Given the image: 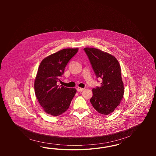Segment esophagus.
I'll return each instance as SVG.
<instances>
[{"mask_svg":"<svg viewBox=\"0 0 156 156\" xmlns=\"http://www.w3.org/2000/svg\"><path fill=\"white\" fill-rule=\"evenodd\" d=\"M84 90V88H80V87H78V88H77V90L78 91V92H82V91H83Z\"/></svg>","mask_w":156,"mask_h":156,"instance_id":"1","label":"esophagus"}]
</instances>
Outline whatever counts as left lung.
<instances>
[{
    "instance_id": "1",
    "label": "left lung",
    "mask_w": 156,
    "mask_h": 156,
    "mask_svg": "<svg viewBox=\"0 0 156 156\" xmlns=\"http://www.w3.org/2000/svg\"><path fill=\"white\" fill-rule=\"evenodd\" d=\"M97 78L102 82L101 87L92 89L90 102L102 115H109L118 106L124 94V87L118 61L111 54L95 48H85Z\"/></svg>"
}]
</instances>
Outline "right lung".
I'll return each instance as SVG.
<instances>
[{"mask_svg":"<svg viewBox=\"0 0 156 156\" xmlns=\"http://www.w3.org/2000/svg\"><path fill=\"white\" fill-rule=\"evenodd\" d=\"M78 48H65L47 57L41 62L34 81L37 100L47 113L57 116L69 108L76 92L75 88L59 87L57 82Z\"/></svg>","mask_w":156,"mask_h":156,"instance_id":"right-lung-1","label":"right lung"}]
</instances>
